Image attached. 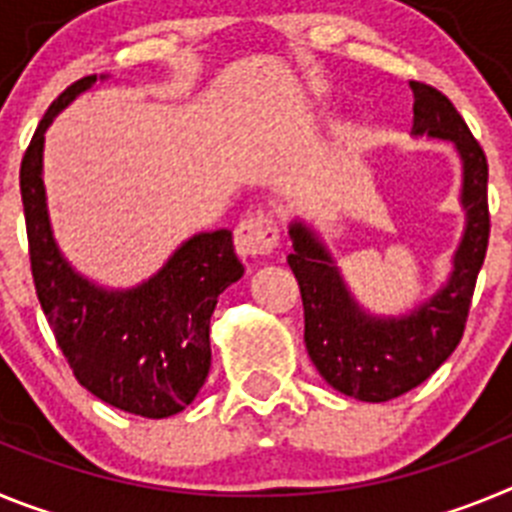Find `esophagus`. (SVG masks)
I'll list each match as a JSON object with an SVG mask.
<instances>
[{"instance_id": "obj_1", "label": "esophagus", "mask_w": 512, "mask_h": 512, "mask_svg": "<svg viewBox=\"0 0 512 512\" xmlns=\"http://www.w3.org/2000/svg\"><path fill=\"white\" fill-rule=\"evenodd\" d=\"M235 251L241 253L243 259H259L277 248L279 243V228L274 223V217L264 215H248L246 220L238 223L235 228Z\"/></svg>"}]
</instances>
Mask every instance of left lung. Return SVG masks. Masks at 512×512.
Masks as SVG:
<instances>
[{
  "label": "left lung",
  "instance_id": "1",
  "mask_svg": "<svg viewBox=\"0 0 512 512\" xmlns=\"http://www.w3.org/2000/svg\"><path fill=\"white\" fill-rule=\"evenodd\" d=\"M410 89L415 97L413 135L451 140L464 166L461 207L467 225L449 282L408 315L377 318L351 297L318 235L305 223L289 228L295 253H289L287 264L300 284L307 354L333 390L364 402L405 395L454 354L490 241L485 151L446 94L423 81H410Z\"/></svg>",
  "mask_w": 512,
  "mask_h": 512
}]
</instances>
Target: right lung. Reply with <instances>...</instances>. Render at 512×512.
<instances>
[{"instance_id": "obj_1", "label": "right lung", "mask_w": 512, "mask_h": 512, "mask_svg": "<svg viewBox=\"0 0 512 512\" xmlns=\"http://www.w3.org/2000/svg\"><path fill=\"white\" fill-rule=\"evenodd\" d=\"M74 81L40 120L20 166L35 292L81 387L140 418L182 413L210 372V318L243 277L230 230L197 233L133 289H104L71 269L53 241L43 187V143L53 117L92 87Z\"/></svg>"}]
</instances>
